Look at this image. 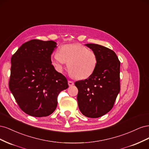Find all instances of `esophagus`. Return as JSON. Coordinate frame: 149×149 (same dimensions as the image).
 <instances>
[{
  "label": "esophagus",
  "instance_id": "34e87169",
  "mask_svg": "<svg viewBox=\"0 0 149 149\" xmlns=\"http://www.w3.org/2000/svg\"><path fill=\"white\" fill-rule=\"evenodd\" d=\"M68 83L69 86H72L74 85V82L72 81H68Z\"/></svg>",
  "mask_w": 149,
  "mask_h": 149
}]
</instances>
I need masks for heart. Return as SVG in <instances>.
Instances as JSON below:
<instances>
[{
    "label": "heart",
    "instance_id": "heart-1",
    "mask_svg": "<svg viewBox=\"0 0 149 149\" xmlns=\"http://www.w3.org/2000/svg\"><path fill=\"white\" fill-rule=\"evenodd\" d=\"M52 64L58 71L68 62V68L74 77L79 79L89 78L95 71L97 59L95 53L80 44H67L61 47L60 52L51 56Z\"/></svg>",
    "mask_w": 149,
    "mask_h": 149
}]
</instances>
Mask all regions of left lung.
I'll use <instances>...</instances> for the list:
<instances>
[{
    "label": "left lung",
    "mask_w": 149,
    "mask_h": 149,
    "mask_svg": "<svg viewBox=\"0 0 149 149\" xmlns=\"http://www.w3.org/2000/svg\"><path fill=\"white\" fill-rule=\"evenodd\" d=\"M95 53L97 63L88 79L76 81L79 111L90 118H97L110 111L120 91V64L116 54L102 45L87 43Z\"/></svg>",
    "instance_id": "1"
}]
</instances>
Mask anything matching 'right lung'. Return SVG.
Masks as SVG:
<instances>
[{"instance_id":"right-lung-1","label":"right lung","mask_w":149,"mask_h":149,"mask_svg":"<svg viewBox=\"0 0 149 149\" xmlns=\"http://www.w3.org/2000/svg\"><path fill=\"white\" fill-rule=\"evenodd\" d=\"M54 41L31 40L11 58L9 88L20 109L33 117H46L56 109L58 94L68 88L67 79L52 64Z\"/></svg>"}]
</instances>
